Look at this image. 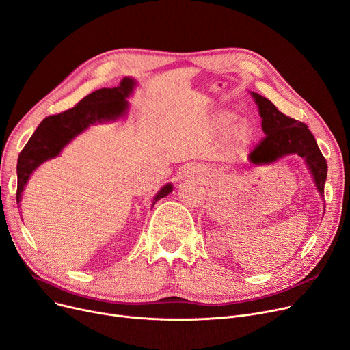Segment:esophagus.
I'll list each match as a JSON object with an SVG mask.
<instances>
[{
	"instance_id": "1",
	"label": "esophagus",
	"mask_w": 350,
	"mask_h": 350,
	"mask_svg": "<svg viewBox=\"0 0 350 350\" xmlns=\"http://www.w3.org/2000/svg\"><path fill=\"white\" fill-rule=\"evenodd\" d=\"M193 176H196V172H194V169H191V167H185V169H181V172L178 173L180 180H186Z\"/></svg>"
}]
</instances>
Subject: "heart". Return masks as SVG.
Wrapping results in <instances>:
<instances>
[{
    "label": "heart",
    "instance_id": "heart-1",
    "mask_svg": "<svg viewBox=\"0 0 350 350\" xmlns=\"http://www.w3.org/2000/svg\"><path fill=\"white\" fill-rule=\"evenodd\" d=\"M236 113L232 109H219L213 114L211 123L216 130H224L234 120ZM254 137V129L252 121L247 118H239L234 123L227 129L226 133V142L233 153L245 150Z\"/></svg>",
    "mask_w": 350,
    "mask_h": 350
}]
</instances>
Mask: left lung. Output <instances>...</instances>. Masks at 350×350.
<instances>
[{
  "label": "left lung",
  "instance_id": "left-lung-1",
  "mask_svg": "<svg viewBox=\"0 0 350 350\" xmlns=\"http://www.w3.org/2000/svg\"><path fill=\"white\" fill-rule=\"evenodd\" d=\"M250 94L262 118V130L266 137L249 156L253 165L275 163L282 157L297 154L305 159L313 177L314 186L322 197L325 196V181L327 164L306 124L280 113L276 105L266 97L250 91Z\"/></svg>",
  "mask_w": 350,
  "mask_h": 350
}]
</instances>
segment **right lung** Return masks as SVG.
Returning a JSON list of instances; mask_svg holds the SVG:
<instances>
[{
	"instance_id": "add662e5",
	"label": "right lung",
	"mask_w": 350,
	"mask_h": 350,
	"mask_svg": "<svg viewBox=\"0 0 350 350\" xmlns=\"http://www.w3.org/2000/svg\"><path fill=\"white\" fill-rule=\"evenodd\" d=\"M137 85L133 77H124L120 85L114 88H100L94 93L85 96L75 107L44 118L31 139L18 156L17 163V204L21 202L24 187L36 169L47 160L55 159L66 146H68L77 135L84 133L90 126L114 123L123 120L129 113V98ZM173 191V185H164L153 199L154 204ZM20 207V206H18Z\"/></svg>"
}]
</instances>
